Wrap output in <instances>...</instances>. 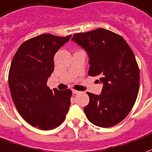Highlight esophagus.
I'll return each instance as SVG.
<instances>
[{"label": "esophagus", "mask_w": 152, "mask_h": 152, "mask_svg": "<svg viewBox=\"0 0 152 152\" xmlns=\"http://www.w3.org/2000/svg\"><path fill=\"white\" fill-rule=\"evenodd\" d=\"M72 92H73V94H78V93L80 92V91H76V90H73V91H72Z\"/></svg>", "instance_id": "1"}]
</instances>
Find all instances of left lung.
Returning <instances> with one entry per match:
<instances>
[{
	"label": "left lung",
	"mask_w": 152,
	"mask_h": 152,
	"mask_svg": "<svg viewBox=\"0 0 152 152\" xmlns=\"http://www.w3.org/2000/svg\"><path fill=\"white\" fill-rule=\"evenodd\" d=\"M72 41L89 58L88 75L99 77V95L87 92L89 104L84 113L90 122L111 127L124 120L134 104L139 90V69L133 51L124 39L104 28L77 33Z\"/></svg>",
	"instance_id": "left-lung-1"
}]
</instances>
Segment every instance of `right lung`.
Masks as SVG:
<instances>
[{
  "instance_id": "obj_1",
  "label": "right lung",
  "mask_w": 152,
  "mask_h": 152,
  "mask_svg": "<svg viewBox=\"0 0 152 152\" xmlns=\"http://www.w3.org/2000/svg\"><path fill=\"white\" fill-rule=\"evenodd\" d=\"M70 37L44 34L30 39L18 48L11 62L9 86L15 107L26 122L43 130L59 126L71 104L70 90L47 87L54 56Z\"/></svg>"
}]
</instances>
